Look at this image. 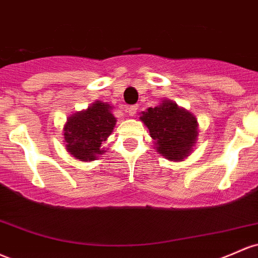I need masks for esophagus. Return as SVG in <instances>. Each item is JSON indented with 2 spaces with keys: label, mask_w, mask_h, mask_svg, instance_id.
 I'll return each instance as SVG.
<instances>
[{
  "label": "esophagus",
  "mask_w": 258,
  "mask_h": 258,
  "mask_svg": "<svg viewBox=\"0 0 258 258\" xmlns=\"http://www.w3.org/2000/svg\"><path fill=\"white\" fill-rule=\"evenodd\" d=\"M137 109H138L137 105H132V106H127L126 107L127 112H128L130 116H135L136 112H137Z\"/></svg>",
  "instance_id": "esophagus-1"
}]
</instances>
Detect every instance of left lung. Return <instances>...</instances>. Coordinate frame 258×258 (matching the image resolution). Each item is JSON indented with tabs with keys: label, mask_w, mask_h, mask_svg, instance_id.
<instances>
[{
	"label": "left lung",
	"mask_w": 258,
	"mask_h": 258,
	"mask_svg": "<svg viewBox=\"0 0 258 258\" xmlns=\"http://www.w3.org/2000/svg\"><path fill=\"white\" fill-rule=\"evenodd\" d=\"M140 120L149 130L154 148L170 161H182L191 155L198 141L197 117L169 99L142 111Z\"/></svg>",
	"instance_id": "1"
}]
</instances>
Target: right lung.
Instances as JSON below:
<instances>
[{"instance_id":"right-lung-1","label":"right lung","mask_w":258,"mask_h":258,"mask_svg":"<svg viewBox=\"0 0 258 258\" xmlns=\"http://www.w3.org/2000/svg\"><path fill=\"white\" fill-rule=\"evenodd\" d=\"M116 121L112 106L95 100L87 109L67 117L62 131V142L76 159L93 161L106 152L103 144L114 131Z\"/></svg>"}]
</instances>
